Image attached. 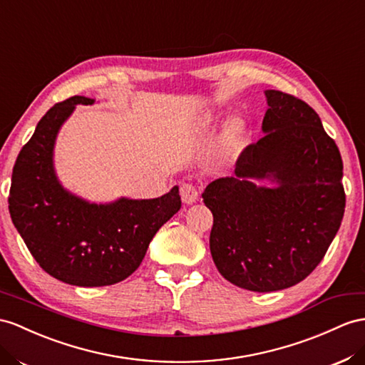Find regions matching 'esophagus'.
<instances>
[{
	"label": "esophagus",
	"mask_w": 365,
	"mask_h": 365,
	"mask_svg": "<svg viewBox=\"0 0 365 365\" xmlns=\"http://www.w3.org/2000/svg\"><path fill=\"white\" fill-rule=\"evenodd\" d=\"M180 195H182V200L185 203H194L199 199L200 191L192 182H183L180 186Z\"/></svg>",
	"instance_id": "esophagus-1"
}]
</instances>
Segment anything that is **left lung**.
Masks as SVG:
<instances>
[{
    "instance_id": "obj_1",
    "label": "left lung",
    "mask_w": 365,
    "mask_h": 365,
    "mask_svg": "<svg viewBox=\"0 0 365 365\" xmlns=\"http://www.w3.org/2000/svg\"><path fill=\"white\" fill-rule=\"evenodd\" d=\"M267 133L247 146L232 177L202 197L212 212L210 250L232 285L268 293L293 287L319 265L345 210L342 158L316 110L282 91H265ZM250 178H269L274 189Z\"/></svg>"
}]
</instances>
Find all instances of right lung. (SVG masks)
<instances>
[{
    "instance_id": "add662e5",
    "label": "right lung",
    "mask_w": 365,
    "mask_h": 365,
    "mask_svg": "<svg viewBox=\"0 0 365 365\" xmlns=\"http://www.w3.org/2000/svg\"><path fill=\"white\" fill-rule=\"evenodd\" d=\"M93 100L76 96L52 106L16 157L9 192L15 228L38 265L52 277L77 287H105L133 274L149 242L180 210L179 188L157 199L121 197L97 205L71 194L53 171L58 129L76 105Z\"/></svg>"
}]
</instances>
